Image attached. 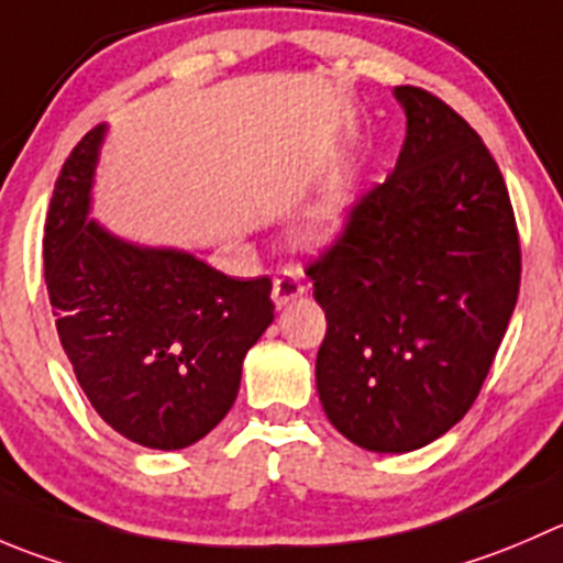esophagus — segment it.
Instances as JSON below:
<instances>
[{"mask_svg":"<svg viewBox=\"0 0 563 563\" xmlns=\"http://www.w3.org/2000/svg\"><path fill=\"white\" fill-rule=\"evenodd\" d=\"M302 294H305L302 280H299L297 275H291V272H286V275L277 277L275 286H272V299H275L277 308L288 305V302H291V299L302 297Z\"/></svg>","mask_w":563,"mask_h":563,"instance_id":"obj_1","label":"esophagus"}]
</instances>
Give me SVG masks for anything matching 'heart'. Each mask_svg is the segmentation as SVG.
<instances>
[{
  "label": "heart",
  "mask_w": 563,
  "mask_h": 563,
  "mask_svg": "<svg viewBox=\"0 0 563 563\" xmlns=\"http://www.w3.org/2000/svg\"><path fill=\"white\" fill-rule=\"evenodd\" d=\"M343 220H346V211H343V200L338 198V195L319 200V203L299 220V244H305V247H324V244H330L332 239L341 233Z\"/></svg>",
  "instance_id": "1"
}]
</instances>
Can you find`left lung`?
<instances>
[{
  "label": "left lung",
  "mask_w": 563,
  "mask_h": 563,
  "mask_svg": "<svg viewBox=\"0 0 563 563\" xmlns=\"http://www.w3.org/2000/svg\"><path fill=\"white\" fill-rule=\"evenodd\" d=\"M385 184L308 266L327 316L316 387L332 427L376 454H407L465 418L520 291V239L482 136L420 87Z\"/></svg>",
  "instance_id": "left-lung-1"
}]
</instances>
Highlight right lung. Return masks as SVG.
I'll list each match as a JSON object with an SVG mask.
<instances>
[{
	"label": "right lung",
	"mask_w": 563,
	"mask_h": 563,
	"mask_svg": "<svg viewBox=\"0 0 563 563\" xmlns=\"http://www.w3.org/2000/svg\"><path fill=\"white\" fill-rule=\"evenodd\" d=\"M107 123L59 170L43 233L57 335L92 409L125 440L178 451L233 407L242 363L275 319L272 280L114 236L90 220Z\"/></svg>",
	"instance_id": "1"
}]
</instances>
